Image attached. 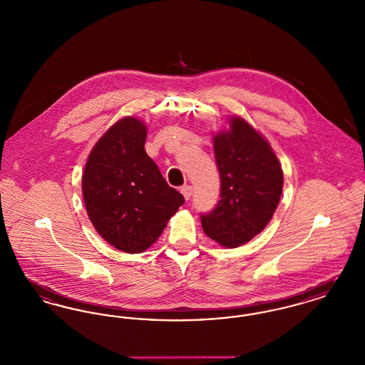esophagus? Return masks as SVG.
Returning a JSON list of instances; mask_svg holds the SVG:
<instances>
[{
  "instance_id": "esophagus-1",
  "label": "esophagus",
  "mask_w": 365,
  "mask_h": 365,
  "mask_svg": "<svg viewBox=\"0 0 365 365\" xmlns=\"http://www.w3.org/2000/svg\"><path fill=\"white\" fill-rule=\"evenodd\" d=\"M180 192L183 194L185 200H187V201H189L191 198V195H192V187L189 186V185H187V186H183V187L180 189Z\"/></svg>"
}]
</instances>
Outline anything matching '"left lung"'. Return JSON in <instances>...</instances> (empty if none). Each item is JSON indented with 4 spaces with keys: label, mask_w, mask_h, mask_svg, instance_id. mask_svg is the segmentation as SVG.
<instances>
[{
    "label": "left lung",
    "mask_w": 365,
    "mask_h": 365,
    "mask_svg": "<svg viewBox=\"0 0 365 365\" xmlns=\"http://www.w3.org/2000/svg\"><path fill=\"white\" fill-rule=\"evenodd\" d=\"M213 138L220 174V200L201 213L204 232L213 241L238 247L269 223L283 189V173L269 143L241 118Z\"/></svg>",
    "instance_id": "1"
}]
</instances>
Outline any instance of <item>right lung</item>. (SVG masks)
Masks as SVG:
<instances>
[{
  "mask_svg": "<svg viewBox=\"0 0 365 365\" xmlns=\"http://www.w3.org/2000/svg\"><path fill=\"white\" fill-rule=\"evenodd\" d=\"M146 127L135 118L115 123L93 148L82 176L87 215L105 241L140 253L157 241L185 204L145 152Z\"/></svg>",
  "mask_w": 365,
  "mask_h": 365,
  "instance_id": "right-lung-1",
  "label": "right lung"
}]
</instances>
